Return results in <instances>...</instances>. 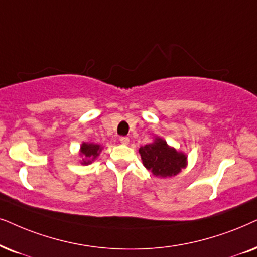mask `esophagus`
I'll return each mask as SVG.
<instances>
[{"label": "esophagus", "instance_id": "1", "mask_svg": "<svg viewBox=\"0 0 257 257\" xmlns=\"http://www.w3.org/2000/svg\"><path fill=\"white\" fill-rule=\"evenodd\" d=\"M119 141H120L121 144H124V145H127L130 143V139L127 138V137H120V139H119Z\"/></svg>", "mask_w": 257, "mask_h": 257}]
</instances>
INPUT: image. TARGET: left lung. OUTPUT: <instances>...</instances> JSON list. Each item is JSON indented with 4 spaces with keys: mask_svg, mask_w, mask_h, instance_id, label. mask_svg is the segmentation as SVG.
<instances>
[{
    "mask_svg": "<svg viewBox=\"0 0 257 257\" xmlns=\"http://www.w3.org/2000/svg\"><path fill=\"white\" fill-rule=\"evenodd\" d=\"M139 153L145 168L155 176L163 178L176 176L188 163L186 155L169 146L168 143L159 137L155 138V142L151 144L142 146Z\"/></svg>",
    "mask_w": 257,
    "mask_h": 257,
    "instance_id": "8db88e82",
    "label": "left lung"
}]
</instances>
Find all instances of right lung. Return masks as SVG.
Listing matches in <instances>:
<instances>
[{
  "label": "right lung",
  "instance_id": "1",
  "mask_svg": "<svg viewBox=\"0 0 257 257\" xmlns=\"http://www.w3.org/2000/svg\"><path fill=\"white\" fill-rule=\"evenodd\" d=\"M102 148L98 144H92V143H82L80 148V156L82 157V165H88L98 157Z\"/></svg>",
  "mask_w": 257,
  "mask_h": 257
}]
</instances>
